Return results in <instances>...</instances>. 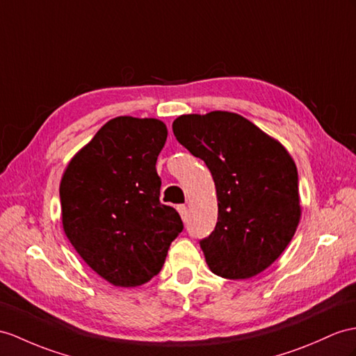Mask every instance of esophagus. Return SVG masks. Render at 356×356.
Returning <instances> with one entry per match:
<instances>
[{
    "instance_id": "esophagus-1",
    "label": "esophagus",
    "mask_w": 356,
    "mask_h": 356,
    "mask_svg": "<svg viewBox=\"0 0 356 356\" xmlns=\"http://www.w3.org/2000/svg\"><path fill=\"white\" fill-rule=\"evenodd\" d=\"M178 211L181 214V219H183L184 222H187V219H188V208L186 205H179L178 207Z\"/></svg>"
}]
</instances>
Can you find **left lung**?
Here are the masks:
<instances>
[{
	"mask_svg": "<svg viewBox=\"0 0 356 356\" xmlns=\"http://www.w3.org/2000/svg\"><path fill=\"white\" fill-rule=\"evenodd\" d=\"M172 129L214 179L218 223L199 241L210 270L228 280L261 273L289 246L299 225V178L291 155L229 111L183 115Z\"/></svg>",
	"mask_w": 356,
	"mask_h": 356,
	"instance_id": "1",
	"label": "left lung"
}]
</instances>
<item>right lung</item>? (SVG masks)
<instances>
[{
    "label": "right lung",
    "mask_w": 356,
    "mask_h": 356,
    "mask_svg": "<svg viewBox=\"0 0 356 356\" xmlns=\"http://www.w3.org/2000/svg\"><path fill=\"white\" fill-rule=\"evenodd\" d=\"M166 137L159 119H111L69 161L60 183L66 237L116 287L159 275L184 228L175 208L160 202L155 163Z\"/></svg>",
    "instance_id": "add662e5"
}]
</instances>
